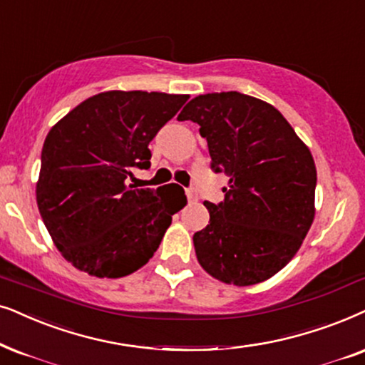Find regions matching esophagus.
<instances>
[{"label": "esophagus", "instance_id": "esophagus-1", "mask_svg": "<svg viewBox=\"0 0 365 365\" xmlns=\"http://www.w3.org/2000/svg\"><path fill=\"white\" fill-rule=\"evenodd\" d=\"M186 196H187L189 202H194V201H197V196H196V192L192 191V187H187V189H186Z\"/></svg>", "mask_w": 365, "mask_h": 365}]
</instances>
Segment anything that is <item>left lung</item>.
I'll return each mask as SVG.
<instances>
[{"mask_svg":"<svg viewBox=\"0 0 365 365\" xmlns=\"http://www.w3.org/2000/svg\"><path fill=\"white\" fill-rule=\"evenodd\" d=\"M200 125L211 169L230 176L210 225L194 233L211 277L255 285L285 267L314 221L317 169L307 145L269 103L241 92L194 97L178 117Z\"/></svg>","mask_w":365,"mask_h":365,"instance_id":"8db88e82","label":"left lung"}]
</instances>
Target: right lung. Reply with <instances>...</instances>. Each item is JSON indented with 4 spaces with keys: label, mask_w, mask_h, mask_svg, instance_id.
<instances>
[{
    "label": "right lung",
    "mask_w": 365,
    "mask_h": 365,
    "mask_svg": "<svg viewBox=\"0 0 365 365\" xmlns=\"http://www.w3.org/2000/svg\"><path fill=\"white\" fill-rule=\"evenodd\" d=\"M187 96L103 92L68 112L41 149L36 202L56 248L75 268L98 278L130 275L153 258L184 189L129 184L150 168L149 142Z\"/></svg>",
    "instance_id": "obj_1"
}]
</instances>
